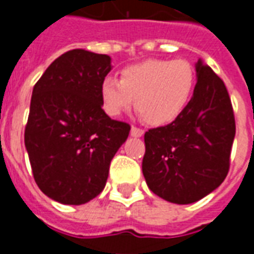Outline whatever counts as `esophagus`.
I'll use <instances>...</instances> for the list:
<instances>
[{"mask_svg":"<svg viewBox=\"0 0 254 254\" xmlns=\"http://www.w3.org/2000/svg\"><path fill=\"white\" fill-rule=\"evenodd\" d=\"M130 134H132L133 137H141L144 134V130L143 129H140V127H130Z\"/></svg>","mask_w":254,"mask_h":254,"instance_id":"34e87169","label":"esophagus"}]
</instances>
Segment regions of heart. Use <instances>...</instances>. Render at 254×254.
I'll return each mask as SVG.
<instances>
[{
    "mask_svg": "<svg viewBox=\"0 0 254 254\" xmlns=\"http://www.w3.org/2000/svg\"><path fill=\"white\" fill-rule=\"evenodd\" d=\"M196 84V72L185 60H148L125 67L121 80L107 77L102 83L105 110L120 116L133 105L149 125L174 121L185 110Z\"/></svg>",
    "mask_w": 254,
    "mask_h": 254,
    "instance_id": "heart-1",
    "label": "heart"
}]
</instances>
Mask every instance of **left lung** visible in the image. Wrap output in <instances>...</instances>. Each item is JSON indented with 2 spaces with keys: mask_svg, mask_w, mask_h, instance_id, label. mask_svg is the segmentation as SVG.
<instances>
[{
  "mask_svg": "<svg viewBox=\"0 0 254 254\" xmlns=\"http://www.w3.org/2000/svg\"><path fill=\"white\" fill-rule=\"evenodd\" d=\"M193 96L166 127L144 134L143 174L156 196L191 204L213 191L229 173L234 111L223 80L198 60Z\"/></svg>",
  "mask_w": 254,
  "mask_h": 254,
  "instance_id": "obj_1",
  "label": "left lung"
}]
</instances>
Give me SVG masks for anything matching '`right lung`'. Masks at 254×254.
<instances>
[{"label": "right lung", "instance_id": "right-lung-1", "mask_svg": "<svg viewBox=\"0 0 254 254\" xmlns=\"http://www.w3.org/2000/svg\"><path fill=\"white\" fill-rule=\"evenodd\" d=\"M106 54L74 49L53 61L32 91L24 143L31 169L47 197L80 205L99 194L110 162L130 127L102 109Z\"/></svg>", "mask_w": 254, "mask_h": 254}]
</instances>
